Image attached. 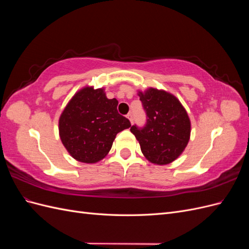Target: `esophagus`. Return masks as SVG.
<instances>
[{"instance_id": "34e87169", "label": "esophagus", "mask_w": 249, "mask_h": 249, "mask_svg": "<svg viewBox=\"0 0 249 249\" xmlns=\"http://www.w3.org/2000/svg\"><path fill=\"white\" fill-rule=\"evenodd\" d=\"M126 118L130 120V123H131V124H133V115H132V113H129V114L126 115Z\"/></svg>"}]
</instances>
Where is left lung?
<instances>
[{
  "label": "left lung",
  "mask_w": 249,
  "mask_h": 249,
  "mask_svg": "<svg viewBox=\"0 0 249 249\" xmlns=\"http://www.w3.org/2000/svg\"><path fill=\"white\" fill-rule=\"evenodd\" d=\"M146 124H136L131 132L139 141L142 154L154 164L166 165L184 152L190 139L191 123L187 111L177 97L156 88L138 91Z\"/></svg>",
  "instance_id": "8db88e82"
}]
</instances>
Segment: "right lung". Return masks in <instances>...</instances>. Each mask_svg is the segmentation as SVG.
Returning <instances> with one entry per match:
<instances>
[{
    "label": "right lung",
    "instance_id": "add662e5",
    "mask_svg": "<svg viewBox=\"0 0 249 249\" xmlns=\"http://www.w3.org/2000/svg\"><path fill=\"white\" fill-rule=\"evenodd\" d=\"M104 88L84 87L74 94L59 118V135L70 155L82 163H96L108 155L117 133L131 126Z\"/></svg>",
    "mask_w": 249,
    "mask_h": 249
}]
</instances>
